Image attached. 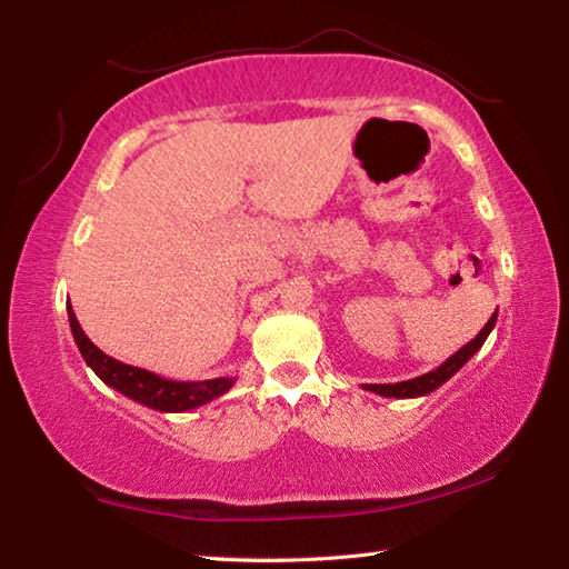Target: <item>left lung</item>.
I'll return each instance as SVG.
<instances>
[{"label": "left lung", "instance_id": "obj_1", "mask_svg": "<svg viewBox=\"0 0 569 569\" xmlns=\"http://www.w3.org/2000/svg\"><path fill=\"white\" fill-rule=\"evenodd\" d=\"M498 321V309L492 312V317L488 319V325L478 331L476 339H470L466 347H460L453 357H448L441 367L423 373V377H416V379H409V381H399V383H363L361 389L367 391H373L379 396H386V399H418V396H426L436 391L438 386H443L448 379L453 377L456 371H460L466 367V363L470 361V357L486 345L488 335L492 331V327H496Z\"/></svg>", "mask_w": 569, "mask_h": 569}]
</instances>
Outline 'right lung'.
I'll list each match as a JSON object with an SVG mask.
<instances>
[{
    "label": "right lung",
    "instance_id": "right-lung-1",
    "mask_svg": "<svg viewBox=\"0 0 569 569\" xmlns=\"http://www.w3.org/2000/svg\"><path fill=\"white\" fill-rule=\"evenodd\" d=\"M69 312V327L73 341L81 351L83 361L93 369L96 377H99L106 386H111L118 393L128 396V399L148 406V409L163 411V413H186L198 409V406H206L218 396L228 393L232 389L234 379L220 377V379H208V381H173L163 379L158 373L148 369L131 367V363H123L109 353H103L93 341L83 335L77 315H73L71 305L67 307Z\"/></svg>",
    "mask_w": 569,
    "mask_h": 569
}]
</instances>
